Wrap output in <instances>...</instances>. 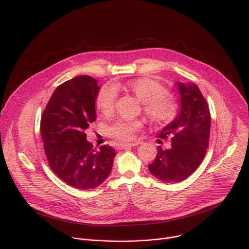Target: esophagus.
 Returning a JSON list of instances; mask_svg holds the SVG:
<instances>
[{"label": "esophagus", "instance_id": "1", "mask_svg": "<svg viewBox=\"0 0 249 249\" xmlns=\"http://www.w3.org/2000/svg\"><path fill=\"white\" fill-rule=\"evenodd\" d=\"M141 144V142H135V143H130V144H120L117 146V148L119 150H122V149H127V148H130V147H135V146H138Z\"/></svg>", "mask_w": 249, "mask_h": 249}]
</instances>
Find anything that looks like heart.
<instances>
[{
    "label": "heart",
    "mask_w": 249,
    "mask_h": 249,
    "mask_svg": "<svg viewBox=\"0 0 249 249\" xmlns=\"http://www.w3.org/2000/svg\"><path fill=\"white\" fill-rule=\"evenodd\" d=\"M118 84L103 86L95 99L96 108L103 114L113 112L117 101ZM127 89L132 91L139 100L144 103L143 110L147 118L155 124H168L174 120L178 113V103L167 94V89L160 83L150 79H140L127 84ZM139 120L117 118L108 128L109 135L121 142H129L135 138V134L141 129Z\"/></svg>",
    "instance_id": "heart-1"
}]
</instances>
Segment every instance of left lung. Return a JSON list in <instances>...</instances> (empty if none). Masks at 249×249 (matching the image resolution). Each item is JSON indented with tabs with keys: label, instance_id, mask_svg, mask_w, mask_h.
Returning <instances> with one entry per match:
<instances>
[{
	"label": "left lung",
	"instance_id": "obj_1",
	"mask_svg": "<svg viewBox=\"0 0 249 249\" xmlns=\"http://www.w3.org/2000/svg\"><path fill=\"white\" fill-rule=\"evenodd\" d=\"M180 94L179 113L158 137L171 138V147L158 149L150 172L162 182H179L203 161L210 139L211 114L208 103L195 84H175Z\"/></svg>",
	"mask_w": 249,
	"mask_h": 249
}]
</instances>
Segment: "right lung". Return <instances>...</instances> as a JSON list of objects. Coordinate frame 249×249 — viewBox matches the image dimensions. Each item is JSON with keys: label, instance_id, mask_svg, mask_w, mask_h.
<instances>
[{"label": "right lung", "instance_id": "add662e5", "mask_svg": "<svg viewBox=\"0 0 249 249\" xmlns=\"http://www.w3.org/2000/svg\"><path fill=\"white\" fill-rule=\"evenodd\" d=\"M99 87L89 76H79L60 85L41 115L40 133L48 164L70 186L82 190L99 186L111 172L114 149H93L86 131L95 121Z\"/></svg>", "mask_w": 249, "mask_h": 249}]
</instances>
